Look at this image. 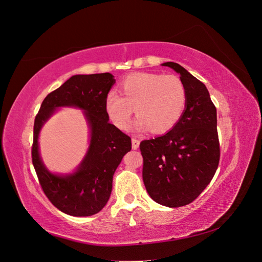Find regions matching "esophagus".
I'll list each match as a JSON object with an SVG mask.
<instances>
[{"instance_id":"1","label":"esophagus","mask_w":262,"mask_h":262,"mask_svg":"<svg viewBox=\"0 0 262 262\" xmlns=\"http://www.w3.org/2000/svg\"><path fill=\"white\" fill-rule=\"evenodd\" d=\"M139 145H140V141L138 139H136V138H132V148L133 149H138Z\"/></svg>"}]
</instances>
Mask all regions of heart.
<instances>
[{
  "instance_id": "obj_1",
  "label": "heart",
  "mask_w": 262,
  "mask_h": 262,
  "mask_svg": "<svg viewBox=\"0 0 262 262\" xmlns=\"http://www.w3.org/2000/svg\"><path fill=\"white\" fill-rule=\"evenodd\" d=\"M120 94L110 92L106 112L118 129L124 130L136 109L137 130L163 133L170 130L185 112V85L175 75L142 72L129 75L120 84Z\"/></svg>"
}]
</instances>
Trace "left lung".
Returning a JSON list of instances; mask_svg holds the SVG:
<instances>
[{"label": "left lung", "instance_id": "obj_1", "mask_svg": "<svg viewBox=\"0 0 262 262\" xmlns=\"http://www.w3.org/2000/svg\"><path fill=\"white\" fill-rule=\"evenodd\" d=\"M185 85V112L162 137L141 142L142 176L152 199L168 208L184 207L207 188L220 162L216 108L209 91L175 62H166Z\"/></svg>", "mask_w": 262, "mask_h": 262}]
</instances>
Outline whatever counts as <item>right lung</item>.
Instances as JSON below:
<instances>
[{
    "label": "right lung",
    "instance_id": "1",
    "mask_svg": "<svg viewBox=\"0 0 262 262\" xmlns=\"http://www.w3.org/2000/svg\"><path fill=\"white\" fill-rule=\"evenodd\" d=\"M116 80L110 73L73 75L47 95L35 118L31 157L45 194L55 208L72 216H91L109 200L114 173L131 150V138L109 122L107 95ZM60 106L83 110L90 126L88 153L72 174L59 176L46 169L38 154L37 138L42 125Z\"/></svg>",
    "mask_w": 262,
    "mask_h": 262
}]
</instances>
